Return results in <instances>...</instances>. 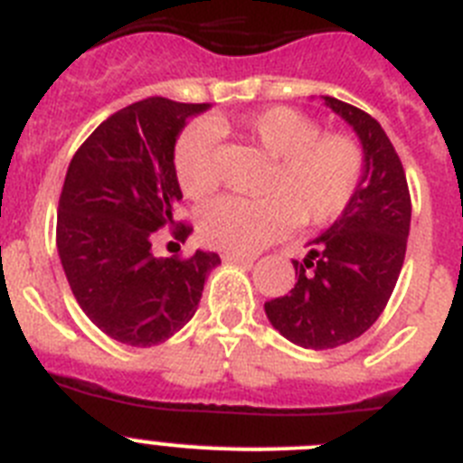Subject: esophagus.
<instances>
[{"label":"esophagus","instance_id":"esophagus-1","mask_svg":"<svg viewBox=\"0 0 463 463\" xmlns=\"http://www.w3.org/2000/svg\"><path fill=\"white\" fill-rule=\"evenodd\" d=\"M222 260L229 261V264H243V267H250V264H252V257L236 255V252H224Z\"/></svg>","mask_w":463,"mask_h":463}]
</instances>
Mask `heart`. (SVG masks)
I'll list each match as a JSON object with an SVG mask.
<instances>
[{"instance_id": "1", "label": "heart", "mask_w": 463, "mask_h": 463, "mask_svg": "<svg viewBox=\"0 0 463 463\" xmlns=\"http://www.w3.org/2000/svg\"><path fill=\"white\" fill-rule=\"evenodd\" d=\"M234 127L241 137L273 157L267 199L220 196L199 213V236L218 250L250 255L292 227H317L336 220L353 202L364 174L362 146L350 134L322 132L320 122L271 106L248 113L234 125L194 122L174 146V174L183 194L203 199L218 187L215 133Z\"/></svg>"}]
</instances>
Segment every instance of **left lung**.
I'll list each match as a JSON object with an SVG mask.
<instances>
[{"label":"left lung","mask_w":463,"mask_h":463,"mask_svg":"<svg viewBox=\"0 0 463 463\" xmlns=\"http://www.w3.org/2000/svg\"><path fill=\"white\" fill-rule=\"evenodd\" d=\"M364 146V175L353 202L304 261L297 285L264 304L271 325L301 347L326 350L359 338L390 301L406 260L411 190L399 153L366 110L325 97Z\"/></svg>","instance_id":"1"}]
</instances>
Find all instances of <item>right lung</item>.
Here are the masks:
<instances>
[{"label":"right lung","mask_w":463,"mask_h":463,"mask_svg":"<svg viewBox=\"0 0 463 463\" xmlns=\"http://www.w3.org/2000/svg\"><path fill=\"white\" fill-rule=\"evenodd\" d=\"M208 104L150 97L101 122L73 155L57 206V252L73 297L94 325L127 345L174 336L196 313L215 252L155 257L159 229L185 243L175 222L183 192L175 138Z\"/></svg>","instance_id":"add662e5"}]
</instances>
